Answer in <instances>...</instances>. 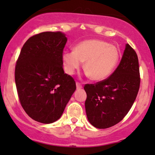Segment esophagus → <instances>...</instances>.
I'll list each match as a JSON object with an SVG mask.
<instances>
[{"label": "esophagus", "mask_w": 155, "mask_h": 155, "mask_svg": "<svg viewBox=\"0 0 155 155\" xmlns=\"http://www.w3.org/2000/svg\"><path fill=\"white\" fill-rule=\"evenodd\" d=\"M82 87V84L79 83V82H76V88L77 89H81Z\"/></svg>", "instance_id": "obj_1"}]
</instances>
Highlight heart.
Masks as SVG:
<instances>
[{
	"instance_id": "heart-1",
	"label": "heart",
	"mask_w": 155,
	"mask_h": 155,
	"mask_svg": "<svg viewBox=\"0 0 155 155\" xmlns=\"http://www.w3.org/2000/svg\"><path fill=\"white\" fill-rule=\"evenodd\" d=\"M118 60V48L100 40H84L73 51L63 54L65 71L68 74L73 75L80 68L82 62H85L84 69L94 81L107 79L117 66Z\"/></svg>"
}]
</instances>
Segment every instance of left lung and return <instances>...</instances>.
I'll use <instances>...</instances> for the list:
<instances>
[{"label":"left lung","instance_id":"obj_1","mask_svg":"<svg viewBox=\"0 0 155 155\" xmlns=\"http://www.w3.org/2000/svg\"><path fill=\"white\" fill-rule=\"evenodd\" d=\"M140 85L138 57L135 50L126 44L119 65L109 78L85 85V106L89 122L99 129L120 122L132 107Z\"/></svg>","mask_w":155,"mask_h":155}]
</instances>
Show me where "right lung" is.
<instances>
[{"label":"right lung","instance_id":"obj_1","mask_svg":"<svg viewBox=\"0 0 155 155\" xmlns=\"http://www.w3.org/2000/svg\"><path fill=\"white\" fill-rule=\"evenodd\" d=\"M68 39L60 31L31 37L21 48L15 68L20 104L34 121L53 123L60 118L76 82L63 69V51Z\"/></svg>","mask_w":155,"mask_h":155}]
</instances>
